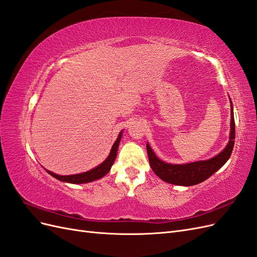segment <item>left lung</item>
I'll list each match as a JSON object with an SVG mask.
<instances>
[{"mask_svg":"<svg viewBox=\"0 0 257 257\" xmlns=\"http://www.w3.org/2000/svg\"><path fill=\"white\" fill-rule=\"evenodd\" d=\"M230 106L231 120L229 142L226 148H224V150L221 153L215 155L214 158L206 161H197L188 163V164H169V163L161 161L155 155L149 144H147L148 158H149L150 166L154 174L165 182L176 185L190 186L207 180L209 177H211L215 172H217L230 158L232 148H234L235 144L234 111H232V105Z\"/></svg>","mask_w":257,"mask_h":257,"instance_id":"obj_1","label":"left lung"}]
</instances>
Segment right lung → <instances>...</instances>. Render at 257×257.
Here are the masks:
<instances>
[{
	"label": "right lung",
	"mask_w": 257,
	"mask_h": 257,
	"mask_svg": "<svg viewBox=\"0 0 257 257\" xmlns=\"http://www.w3.org/2000/svg\"><path fill=\"white\" fill-rule=\"evenodd\" d=\"M122 132L123 131L120 132L118 138H116V141L114 142V144L111 148L110 154L108 155V158L102 163V164H99L95 168L89 170V172H85L82 174H77V175H71V176H60L57 174H53L52 172H49V170H47V169H46V172H47L49 175H51L53 178L58 179V180H60V181L74 183V184L88 183V182L97 180V179L103 178L108 172H109L112 164L114 163V160L116 158V152H118V147H119V144L121 141Z\"/></svg>",
	"instance_id": "1"
}]
</instances>
